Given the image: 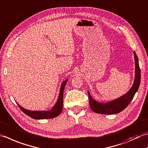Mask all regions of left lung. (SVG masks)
Instances as JSON below:
<instances>
[{
    "label": "left lung",
    "instance_id": "left-lung-1",
    "mask_svg": "<svg viewBox=\"0 0 148 148\" xmlns=\"http://www.w3.org/2000/svg\"><path fill=\"white\" fill-rule=\"evenodd\" d=\"M135 59V79L134 84L129 91L117 99L103 103L94 99L88 91L89 105L92 110L101 114H116L125 109L134 98L137 92L140 83V69L138 64V59L135 52L134 51Z\"/></svg>",
    "mask_w": 148,
    "mask_h": 148
}]
</instances>
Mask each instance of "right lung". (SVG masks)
<instances>
[{
    "mask_svg": "<svg viewBox=\"0 0 148 148\" xmlns=\"http://www.w3.org/2000/svg\"><path fill=\"white\" fill-rule=\"evenodd\" d=\"M69 79H66L63 81L60 86V93L58 95V98L56 103H55L54 106L50 110H42V111H33L29 110L23 108L20 106L19 104L17 103V105L19 106V108L21 109V110L30 117L34 119H52L54 118L62 113L63 109V90H64L65 86L67 83Z\"/></svg>",
    "mask_w": 148,
    "mask_h": 148,
    "instance_id": "right-lung-1",
    "label": "right lung"
}]
</instances>
